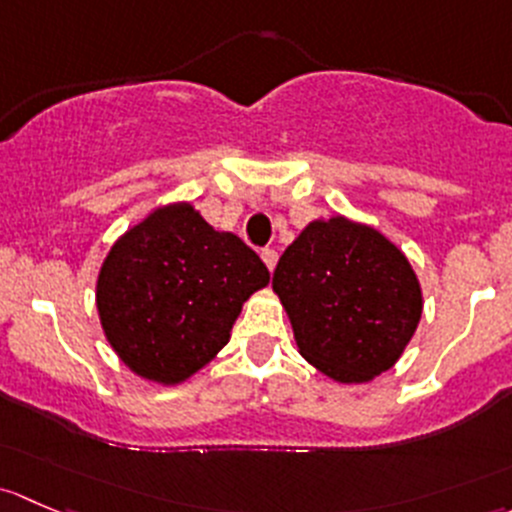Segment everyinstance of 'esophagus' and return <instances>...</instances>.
Listing matches in <instances>:
<instances>
[{
  "label": "esophagus",
  "instance_id": "esophagus-1",
  "mask_svg": "<svg viewBox=\"0 0 512 512\" xmlns=\"http://www.w3.org/2000/svg\"><path fill=\"white\" fill-rule=\"evenodd\" d=\"M261 258H263V263L268 266V271H273V268H276V261H278L276 249H261Z\"/></svg>",
  "mask_w": 512,
  "mask_h": 512
}]
</instances>
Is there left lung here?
I'll return each mask as SVG.
<instances>
[{"label":"left lung","mask_w":512,"mask_h":512,"mask_svg":"<svg viewBox=\"0 0 512 512\" xmlns=\"http://www.w3.org/2000/svg\"><path fill=\"white\" fill-rule=\"evenodd\" d=\"M273 291L300 355L345 384L387 372L424 308L407 256L377 229L345 217L310 221L300 231L278 258Z\"/></svg>","instance_id":"1"}]
</instances>
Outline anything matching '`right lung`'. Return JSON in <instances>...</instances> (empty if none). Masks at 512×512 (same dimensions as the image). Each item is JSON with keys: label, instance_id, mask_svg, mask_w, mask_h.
I'll return each instance as SVG.
<instances>
[{"label": "right lung", "instance_id": "1", "mask_svg": "<svg viewBox=\"0 0 512 512\" xmlns=\"http://www.w3.org/2000/svg\"><path fill=\"white\" fill-rule=\"evenodd\" d=\"M268 281L254 249L177 202L115 241L100 266L96 305L110 347L130 370L179 384L217 357L241 305Z\"/></svg>", "mask_w": 512, "mask_h": 512}]
</instances>
